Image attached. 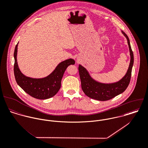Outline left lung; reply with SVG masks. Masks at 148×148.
Returning <instances> with one entry per match:
<instances>
[{"label":"left lung","instance_id":"left-lung-1","mask_svg":"<svg viewBox=\"0 0 148 148\" xmlns=\"http://www.w3.org/2000/svg\"><path fill=\"white\" fill-rule=\"evenodd\" d=\"M122 33L127 40L130 55V62L126 75L119 82L111 84L99 83L91 77L88 72L84 67L81 65L79 66L82 90L90 98L100 101L110 100L123 92L129 84L134 63V56L129 37L123 31H122Z\"/></svg>","mask_w":148,"mask_h":148}]
</instances>
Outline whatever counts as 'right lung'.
<instances>
[{
	"instance_id": "1",
	"label": "right lung",
	"mask_w": 148,
	"mask_h": 148,
	"mask_svg": "<svg viewBox=\"0 0 148 148\" xmlns=\"http://www.w3.org/2000/svg\"><path fill=\"white\" fill-rule=\"evenodd\" d=\"M18 44L14 53V76L17 84L29 95L38 99H47L54 97L61 87V82L66 68L75 61L72 58L60 62L48 76L41 79H34L25 76L19 70L17 60Z\"/></svg>"
}]
</instances>
